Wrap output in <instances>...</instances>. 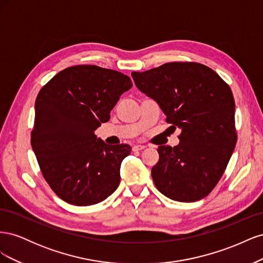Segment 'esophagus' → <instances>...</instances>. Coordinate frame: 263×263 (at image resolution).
<instances>
[{"instance_id":"34e87169","label":"esophagus","mask_w":263,"mask_h":263,"mask_svg":"<svg viewBox=\"0 0 263 263\" xmlns=\"http://www.w3.org/2000/svg\"><path fill=\"white\" fill-rule=\"evenodd\" d=\"M145 148H146V146H144V145H135L133 147V151H139V150H142Z\"/></svg>"}]
</instances>
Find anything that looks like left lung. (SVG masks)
Instances as JSON below:
<instances>
[{"instance_id": "8db88e82", "label": "left lung", "mask_w": 263, "mask_h": 263, "mask_svg": "<svg viewBox=\"0 0 263 263\" xmlns=\"http://www.w3.org/2000/svg\"><path fill=\"white\" fill-rule=\"evenodd\" d=\"M138 89L158 102L170 127L181 128L173 148H158L155 185L171 200L195 202L216 186L237 141L235 101L229 85L197 62H168L133 72Z\"/></svg>"}]
</instances>
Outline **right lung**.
Wrapping results in <instances>:
<instances>
[{
	"instance_id": "obj_1",
	"label": "right lung",
	"mask_w": 263,
	"mask_h": 263,
	"mask_svg": "<svg viewBox=\"0 0 263 263\" xmlns=\"http://www.w3.org/2000/svg\"><path fill=\"white\" fill-rule=\"evenodd\" d=\"M129 77L98 66L60 71L39 91L30 144L39 168L65 202L87 206L104 201L119 185L127 144L107 145L94 130L109 121Z\"/></svg>"
}]
</instances>
